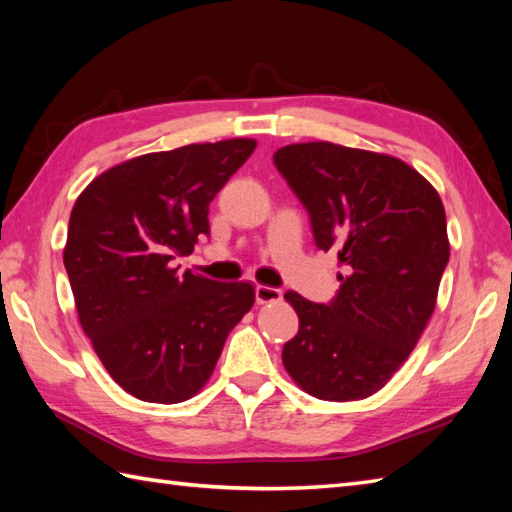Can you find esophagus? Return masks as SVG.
I'll return each mask as SVG.
<instances>
[{
    "label": "esophagus",
    "mask_w": 512,
    "mask_h": 512,
    "mask_svg": "<svg viewBox=\"0 0 512 512\" xmlns=\"http://www.w3.org/2000/svg\"><path fill=\"white\" fill-rule=\"evenodd\" d=\"M255 299L257 303H273L281 299V290L279 288H270V286H257L255 288Z\"/></svg>",
    "instance_id": "1"
}]
</instances>
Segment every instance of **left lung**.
<instances>
[{
    "instance_id": "left-lung-1",
    "label": "left lung",
    "mask_w": 512,
    "mask_h": 512,
    "mask_svg": "<svg viewBox=\"0 0 512 512\" xmlns=\"http://www.w3.org/2000/svg\"><path fill=\"white\" fill-rule=\"evenodd\" d=\"M275 167L306 206L314 244L345 273L328 303L286 292L299 332L284 367L321 400L376 394L407 361L436 308L449 264L438 191L398 158L332 143L275 151Z\"/></svg>"
}]
</instances>
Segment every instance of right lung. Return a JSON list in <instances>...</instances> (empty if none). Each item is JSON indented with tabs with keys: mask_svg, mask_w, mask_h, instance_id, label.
<instances>
[{
	"mask_svg": "<svg viewBox=\"0 0 512 512\" xmlns=\"http://www.w3.org/2000/svg\"><path fill=\"white\" fill-rule=\"evenodd\" d=\"M255 140L187 145L101 173L74 202L63 264L83 332L127 394L173 405L198 394L255 288L180 273L209 235V204Z\"/></svg>",
	"mask_w": 512,
	"mask_h": 512,
	"instance_id": "obj_1",
	"label": "right lung"
}]
</instances>
